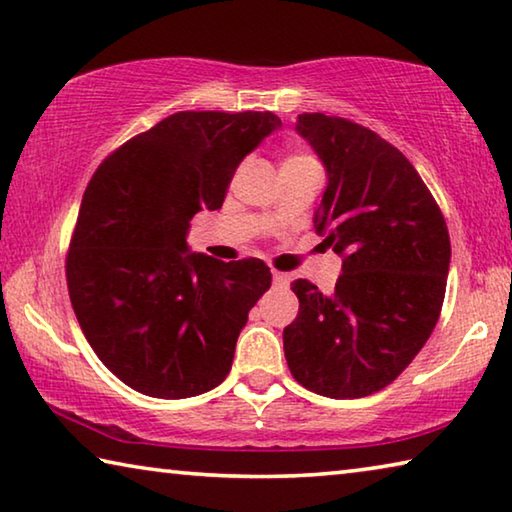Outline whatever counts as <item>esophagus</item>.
Wrapping results in <instances>:
<instances>
[{
  "label": "esophagus",
  "instance_id": "1",
  "mask_svg": "<svg viewBox=\"0 0 512 512\" xmlns=\"http://www.w3.org/2000/svg\"><path fill=\"white\" fill-rule=\"evenodd\" d=\"M291 282V277L287 273H280V271H273V284L275 287H287Z\"/></svg>",
  "mask_w": 512,
  "mask_h": 512
}]
</instances>
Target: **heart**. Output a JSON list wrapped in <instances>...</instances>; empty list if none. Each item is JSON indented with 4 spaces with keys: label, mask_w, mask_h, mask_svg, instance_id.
<instances>
[{
    "label": "heart",
    "mask_w": 512,
    "mask_h": 512,
    "mask_svg": "<svg viewBox=\"0 0 512 512\" xmlns=\"http://www.w3.org/2000/svg\"><path fill=\"white\" fill-rule=\"evenodd\" d=\"M311 160H316L314 155H309V153H300V151H291V153H287L284 155V162L282 164H296V162H311Z\"/></svg>",
    "instance_id": "heart-1"
}]
</instances>
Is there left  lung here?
<instances>
[{"label":"left lung","instance_id":"1","mask_svg":"<svg viewBox=\"0 0 512 512\" xmlns=\"http://www.w3.org/2000/svg\"><path fill=\"white\" fill-rule=\"evenodd\" d=\"M296 131L327 169L314 223L343 273L329 296L309 280L291 284L300 311L284 327V357L307 391L354 400L393 384L431 336L449 232L420 173L375 131L323 112L298 115Z\"/></svg>","mask_w":512,"mask_h":512}]
</instances>
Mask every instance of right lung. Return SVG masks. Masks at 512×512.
I'll list each match as a JSON object with an SVG mask.
<instances>
[{
    "label": "right lung",
    "instance_id": "add662e5",
    "mask_svg": "<svg viewBox=\"0 0 512 512\" xmlns=\"http://www.w3.org/2000/svg\"><path fill=\"white\" fill-rule=\"evenodd\" d=\"M273 112L185 110L112 151L69 241V300L85 339L133 391L183 400L228 377L262 259L187 253L192 216L219 210L239 162L280 128Z\"/></svg>",
    "mask_w": 512,
    "mask_h": 512
}]
</instances>
